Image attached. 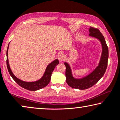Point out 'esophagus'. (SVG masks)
I'll use <instances>...</instances> for the list:
<instances>
[{
	"label": "esophagus",
	"instance_id": "1",
	"mask_svg": "<svg viewBox=\"0 0 120 120\" xmlns=\"http://www.w3.org/2000/svg\"><path fill=\"white\" fill-rule=\"evenodd\" d=\"M58 59L60 61H63L65 59V57H64V55L61 53V54H60L59 56H58Z\"/></svg>",
	"mask_w": 120,
	"mask_h": 120
}]
</instances>
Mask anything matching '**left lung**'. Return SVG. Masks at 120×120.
Instances as JSON below:
<instances>
[{
  "label": "left lung",
  "instance_id": "left-lung-1",
  "mask_svg": "<svg viewBox=\"0 0 120 120\" xmlns=\"http://www.w3.org/2000/svg\"><path fill=\"white\" fill-rule=\"evenodd\" d=\"M89 35L94 36L100 40L102 47V56L99 64L96 69L90 75L80 79H74L71 70L68 64L64 62L66 66V82L69 86L74 89L85 90L90 88L100 80L105 73L107 67L108 58V48L104 36L97 28L90 26Z\"/></svg>",
  "mask_w": 120,
  "mask_h": 120
}]
</instances>
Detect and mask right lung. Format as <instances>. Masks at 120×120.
I'll list each match as a JSON object with an SVG mask.
<instances>
[{"label":"right lung","mask_w":120,"mask_h":120,"mask_svg":"<svg viewBox=\"0 0 120 120\" xmlns=\"http://www.w3.org/2000/svg\"><path fill=\"white\" fill-rule=\"evenodd\" d=\"M9 46V45H8ZM8 46L7 47V60H6V64H7V69H8V72L10 75L12 76L13 79L16 82L17 84H18L20 86H21L23 88L26 89V90H30V91H36L39 90V89H42L46 86V85L50 83L51 75L53 71V70L56 67V65L59 64V61L58 59L55 60L53 61V62H51L50 64H49L46 68V69L45 70V72L44 73V75H43L41 79L39 80L34 82H24L23 81L20 80L19 79H18L15 75L13 74V73L11 71V68L9 67V65L8 64Z\"/></svg>","instance_id":"add662e5"}]
</instances>
